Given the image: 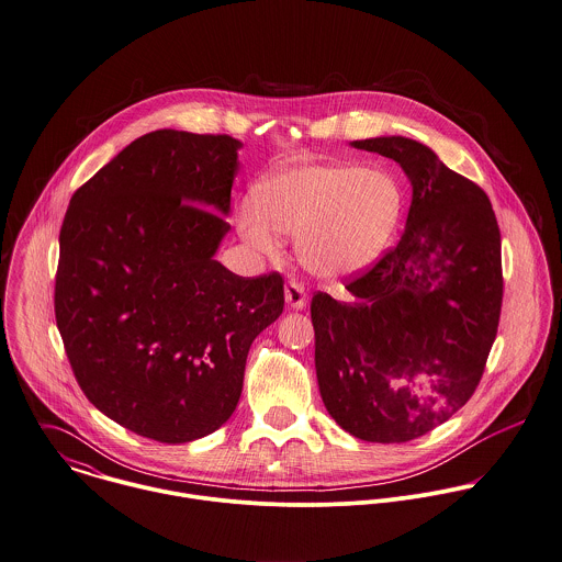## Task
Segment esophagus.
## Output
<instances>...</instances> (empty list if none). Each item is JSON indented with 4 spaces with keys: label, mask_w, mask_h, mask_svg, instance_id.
<instances>
[{
    "label": "esophagus",
    "mask_w": 562,
    "mask_h": 562,
    "mask_svg": "<svg viewBox=\"0 0 562 562\" xmlns=\"http://www.w3.org/2000/svg\"><path fill=\"white\" fill-rule=\"evenodd\" d=\"M284 297H286L289 308H293V311H302V308L306 306V300H308L304 284H302V282H295V280H291V282L284 286Z\"/></svg>",
    "instance_id": "34e87169"
}]
</instances>
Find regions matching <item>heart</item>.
Returning a JSON list of instances; mask_svg holds the SVG:
<instances>
[{
  "mask_svg": "<svg viewBox=\"0 0 562 562\" xmlns=\"http://www.w3.org/2000/svg\"><path fill=\"white\" fill-rule=\"evenodd\" d=\"M258 204L238 209L243 238L276 254L280 234L297 238L306 269L342 278L369 267L389 245L404 209L400 182L384 169L345 162H306L271 176Z\"/></svg>",
  "mask_w": 562,
  "mask_h": 562,
  "instance_id": "1",
  "label": "heart"
}]
</instances>
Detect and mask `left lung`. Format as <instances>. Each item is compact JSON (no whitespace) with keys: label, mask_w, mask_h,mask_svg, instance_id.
<instances>
[{"label":"left lung","mask_w":562,"mask_h":562,"mask_svg":"<svg viewBox=\"0 0 562 562\" xmlns=\"http://www.w3.org/2000/svg\"><path fill=\"white\" fill-rule=\"evenodd\" d=\"M400 162L413 204L400 243L349 276L347 300L315 293L322 400L360 441L406 443L460 411L499 326L502 236L486 193L404 136L351 143Z\"/></svg>","instance_id":"8db88e82"}]
</instances>
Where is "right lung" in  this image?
Wrapping results in <instances>:
<instances>
[{"mask_svg": "<svg viewBox=\"0 0 562 562\" xmlns=\"http://www.w3.org/2000/svg\"><path fill=\"white\" fill-rule=\"evenodd\" d=\"M238 147L149 132L74 193L60 227L54 311L69 364L98 411L145 439L222 428L251 340L284 311L278 271L240 278L215 260Z\"/></svg>", "mask_w": 562, "mask_h": 562, "instance_id": "obj_1", "label": "right lung"}]
</instances>
